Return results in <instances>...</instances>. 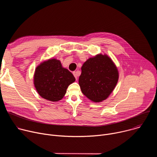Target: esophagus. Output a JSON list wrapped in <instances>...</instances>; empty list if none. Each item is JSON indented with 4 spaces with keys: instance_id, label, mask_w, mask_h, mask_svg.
<instances>
[{
    "instance_id": "esophagus-1",
    "label": "esophagus",
    "mask_w": 157,
    "mask_h": 157,
    "mask_svg": "<svg viewBox=\"0 0 157 157\" xmlns=\"http://www.w3.org/2000/svg\"><path fill=\"white\" fill-rule=\"evenodd\" d=\"M73 75L75 76L76 79L77 80V79H78V76L79 75V71H77L73 72Z\"/></svg>"
}]
</instances>
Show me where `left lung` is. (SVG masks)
I'll list each match as a JSON object with an SVG mask.
<instances>
[{
	"mask_svg": "<svg viewBox=\"0 0 157 157\" xmlns=\"http://www.w3.org/2000/svg\"><path fill=\"white\" fill-rule=\"evenodd\" d=\"M119 71L107 55L99 53L89 58L81 67L79 85L89 99L100 102L113 93L119 80Z\"/></svg>",
	"mask_w": 157,
	"mask_h": 157,
	"instance_id": "8db88e82",
	"label": "left lung"
}]
</instances>
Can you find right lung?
<instances>
[{
	"mask_svg": "<svg viewBox=\"0 0 157 157\" xmlns=\"http://www.w3.org/2000/svg\"><path fill=\"white\" fill-rule=\"evenodd\" d=\"M75 80L73 75L56 58L41 62L36 66L33 75L34 86L38 94L52 102L61 100L67 88Z\"/></svg>",
	"mask_w": 157,
	"mask_h": 157,
	"instance_id": "obj_1",
	"label": "right lung"
}]
</instances>
